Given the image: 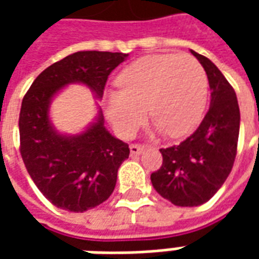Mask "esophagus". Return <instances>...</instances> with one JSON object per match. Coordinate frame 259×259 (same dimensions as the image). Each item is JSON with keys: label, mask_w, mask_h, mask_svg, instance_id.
Here are the masks:
<instances>
[{"label": "esophagus", "mask_w": 259, "mask_h": 259, "mask_svg": "<svg viewBox=\"0 0 259 259\" xmlns=\"http://www.w3.org/2000/svg\"><path fill=\"white\" fill-rule=\"evenodd\" d=\"M143 150H144V147L139 146V144H132L130 146V154L132 155H140Z\"/></svg>", "instance_id": "esophagus-1"}]
</instances>
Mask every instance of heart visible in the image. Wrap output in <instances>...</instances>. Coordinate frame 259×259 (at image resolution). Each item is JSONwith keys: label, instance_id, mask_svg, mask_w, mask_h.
<instances>
[{"label": "heart", "instance_id": "b5f03b06", "mask_svg": "<svg viewBox=\"0 0 259 259\" xmlns=\"http://www.w3.org/2000/svg\"><path fill=\"white\" fill-rule=\"evenodd\" d=\"M119 91L105 97V111L116 135L130 139L146 119L178 139L200 123L208 98V77L190 55H147L118 74Z\"/></svg>", "mask_w": 259, "mask_h": 259}]
</instances>
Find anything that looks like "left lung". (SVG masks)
<instances>
[{"mask_svg": "<svg viewBox=\"0 0 259 259\" xmlns=\"http://www.w3.org/2000/svg\"><path fill=\"white\" fill-rule=\"evenodd\" d=\"M211 89L209 109L194 133L179 146L161 148L162 166L151 174L154 189L178 206H197L213 197L233 168L240 109L233 87L209 59L191 50Z\"/></svg>", "mask_w": 259, "mask_h": 259, "instance_id": "obj_1", "label": "left lung"}]
</instances>
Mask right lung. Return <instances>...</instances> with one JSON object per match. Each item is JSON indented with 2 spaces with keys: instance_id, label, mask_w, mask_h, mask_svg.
<instances>
[{
  "instance_id": "right-lung-1",
  "label": "right lung",
  "mask_w": 259,
  "mask_h": 259,
  "mask_svg": "<svg viewBox=\"0 0 259 259\" xmlns=\"http://www.w3.org/2000/svg\"><path fill=\"white\" fill-rule=\"evenodd\" d=\"M127 55L107 51L70 54L42 70L23 97L20 155L37 189L61 209L84 212L108 200L130 150L105 129L101 109L79 135L57 132L50 119L51 101L72 83L87 85L96 98H102L108 76Z\"/></svg>"
}]
</instances>
